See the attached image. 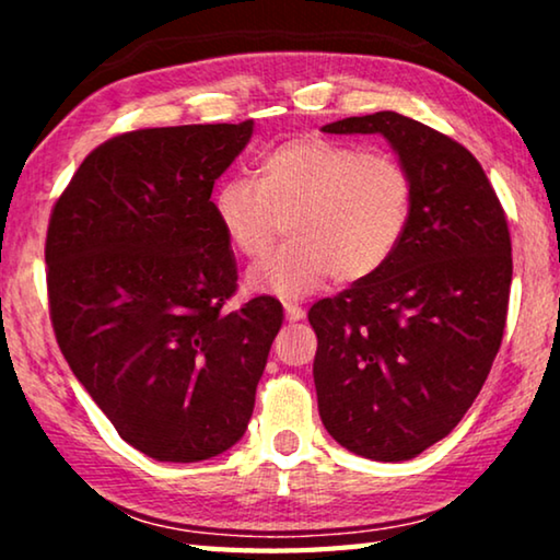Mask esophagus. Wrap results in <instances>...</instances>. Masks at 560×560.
I'll use <instances>...</instances> for the list:
<instances>
[{
  "label": "esophagus",
  "instance_id": "obj_1",
  "mask_svg": "<svg viewBox=\"0 0 560 560\" xmlns=\"http://www.w3.org/2000/svg\"><path fill=\"white\" fill-rule=\"evenodd\" d=\"M283 311H287V318L289 320H301L303 316H306V311H303L299 303H291V301L283 303Z\"/></svg>",
  "mask_w": 560,
  "mask_h": 560
}]
</instances>
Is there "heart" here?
<instances>
[{"mask_svg": "<svg viewBox=\"0 0 560 560\" xmlns=\"http://www.w3.org/2000/svg\"><path fill=\"white\" fill-rule=\"evenodd\" d=\"M412 192L410 173L390 155L296 138L269 150L257 177H224L214 187L212 212L244 257L267 252L291 220V244L254 264L246 287L299 299L336 277H375L410 230Z\"/></svg>", "mask_w": 560, "mask_h": 560, "instance_id": "1", "label": "heart"}]
</instances>
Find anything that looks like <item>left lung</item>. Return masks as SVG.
I'll return each mask as SVG.
<instances>
[{"label":"left lung","mask_w":560,"mask_h":560,"mask_svg":"<svg viewBox=\"0 0 560 560\" xmlns=\"http://www.w3.org/2000/svg\"><path fill=\"white\" fill-rule=\"evenodd\" d=\"M320 130L377 132L412 177V220L395 257L308 311L324 428L358 457L405 462L457 428L499 353L506 217L477 158L422 122L381 110Z\"/></svg>","instance_id":"obj_1"}]
</instances>
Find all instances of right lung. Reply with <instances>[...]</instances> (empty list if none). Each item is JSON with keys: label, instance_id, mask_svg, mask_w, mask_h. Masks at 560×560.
Instances as JSON below:
<instances>
[{"label": "right lung", "instance_id": "right-lung-1", "mask_svg": "<svg viewBox=\"0 0 560 560\" xmlns=\"http://www.w3.org/2000/svg\"><path fill=\"white\" fill-rule=\"evenodd\" d=\"M252 132L254 120L126 132L54 205L56 340L120 438L158 462H202L244 438L283 324L271 296L224 308L236 264L210 197Z\"/></svg>", "mask_w": 560, "mask_h": 560}]
</instances>
